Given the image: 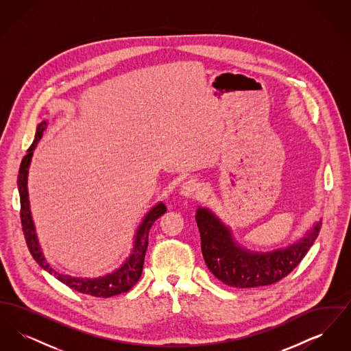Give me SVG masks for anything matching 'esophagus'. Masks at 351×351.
Here are the masks:
<instances>
[{
    "label": "esophagus",
    "mask_w": 351,
    "mask_h": 351,
    "mask_svg": "<svg viewBox=\"0 0 351 351\" xmlns=\"http://www.w3.org/2000/svg\"><path fill=\"white\" fill-rule=\"evenodd\" d=\"M202 192V186L201 184L195 180V179H189L186 182H184L182 188H180V193L185 197H195L199 196Z\"/></svg>",
    "instance_id": "obj_1"
}]
</instances>
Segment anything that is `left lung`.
Returning <instances> with one entry per match:
<instances>
[{"instance_id": "8db88e82", "label": "left lung", "mask_w": 351, "mask_h": 351, "mask_svg": "<svg viewBox=\"0 0 351 351\" xmlns=\"http://www.w3.org/2000/svg\"><path fill=\"white\" fill-rule=\"evenodd\" d=\"M201 251L209 271L222 283L237 288H252L276 283L292 272L316 241L321 222L299 243L268 254H251L238 247L230 232L209 210L199 209Z\"/></svg>"}]
</instances>
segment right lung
Returning <instances> with one entry per match:
<instances>
[{
    "label": "right lung",
    "mask_w": 351,
    "mask_h": 351,
    "mask_svg": "<svg viewBox=\"0 0 351 351\" xmlns=\"http://www.w3.org/2000/svg\"><path fill=\"white\" fill-rule=\"evenodd\" d=\"M46 128H47L46 121L38 125L33 145L29 147L27 154L23 156L19 166V172H18V191H19V199H21V223H22V230L25 234L29 251L40 267L50 272L51 275H53L59 282L66 284L73 291L82 292L89 296H95V298H112L119 293L128 292L129 289L133 288L134 284L139 280L142 275L145 255L149 246V233H150L151 226L158 218L162 217L166 213V206L160 202L151 209L136 232L135 246L132 255L114 272L97 279H79V278H72L68 275L58 274L50 267V265L46 262V259L42 255V251L36 239L35 229H34L30 205H29V195H27V172H29L30 160L33 156L34 149L36 147V143L40 141Z\"/></svg>",
    "instance_id": "obj_1"
}]
</instances>
